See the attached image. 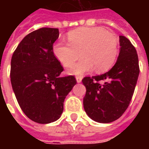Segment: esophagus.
I'll return each mask as SVG.
<instances>
[{"label": "esophagus", "instance_id": "obj_1", "mask_svg": "<svg viewBox=\"0 0 149 149\" xmlns=\"http://www.w3.org/2000/svg\"><path fill=\"white\" fill-rule=\"evenodd\" d=\"M76 80H77V83H81V81H82V77L77 76V77H76Z\"/></svg>", "mask_w": 149, "mask_h": 149}]
</instances>
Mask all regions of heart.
I'll return each mask as SVG.
<instances>
[{"label":"heart","mask_w":149,"mask_h":149,"mask_svg":"<svg viewBox=\"0 0 149 149\" xmlns=\"http://www.w3.org/2000/svg\"><path fill=\"white\" fill-rule=\"evenodd\" d=\"M68 44L56 42L52 47L56 58L65 67H69L79 57L81 59L68 70L72 75H81L109 69L118 52V38L115 34L100 27L80 28L69 32Z\"/></svg>","instance_id":"obj_1"}]
</instances>
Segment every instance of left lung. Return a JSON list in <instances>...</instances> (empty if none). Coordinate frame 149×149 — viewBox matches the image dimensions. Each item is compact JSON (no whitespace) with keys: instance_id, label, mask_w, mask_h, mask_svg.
<instances>
[{"instance_id":"obj_1","label":"left lung","mask_w":149,"mask_h":149,"mask_svg":"<svg viewBox=\"0 0 149 149\" xmlns=\"http://www.w3.org/2000/svg\"><path fill=\"white\" fill-rule=\"evenodd\" d=\"M120 46L117 61L109 71L82 80L86 88L84 111L99 123H110L123 115L137 82L140 68L136 50L124 36H120Z\"/></svg>"}]
</instances>
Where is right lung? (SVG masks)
Segmentation results:
<instances>
[{
  "mask_svg": "<svg viewBox=\"0 0 149 149\" xmlns=\"http://www.w3.org/2000/svg\"><path fill=\"white\" fill-rule=\"evenodd\" d=\"M58 37V29H39L24 37L12 56L13 90L24 114L39 124L61 117L65 97L77 84L73 76L60 77L64 68L52 52Z\"/></svg>",
  "mask_w": 149,
  "mask_h": 149,
  "instance_id": "obj_1",
  "label": "right lung"
}]
</instances>
